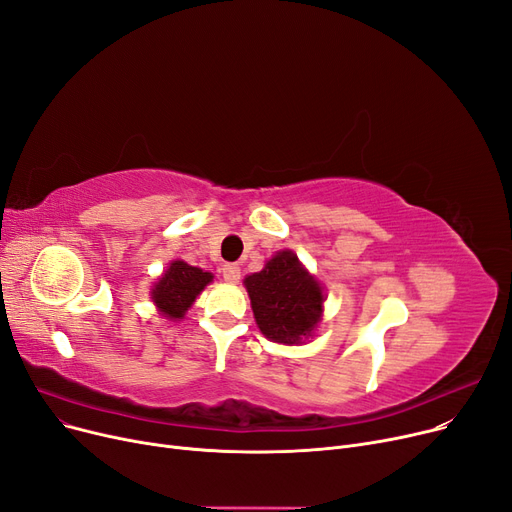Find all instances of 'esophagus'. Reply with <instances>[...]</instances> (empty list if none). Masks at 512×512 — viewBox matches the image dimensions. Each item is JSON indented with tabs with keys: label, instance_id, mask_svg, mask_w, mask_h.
<instances>
[{
	"label": "esophagus",
	"instance_id": "1",
	"mask_svg": "<svg viewBox=\"0 0 512 512\" xmlns=\"http://www.w3.org/2000/svg\"><path fill=\"white\" fill-rule=\"evenodd\" d=\"M222 276H224L226 282L234 284V282L240 280V267H238L236 263H226V265L222 267Z\"/></svg>",
	"mask_w": 512,
	"mask_h": 512
}]
</instances>
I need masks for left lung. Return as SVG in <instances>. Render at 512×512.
Listing matches in <instances>:
<instances>
[{"mask_svg":"<svg viewBox=\"0 0 512 512\" xmlns=\"http://www.w3.org/2000/svg\"><path fill=\"white\" fill-rule=\"evenodd\" d=\"M259 330L274 342L297 344L317 326L324 294L292 251L274 255L261 272L245 278Z\"/></svg>","mask_w":512,"mask_h":512,"instance_id":"1","label":"left lung"}]
</instances>
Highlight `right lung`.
Returning a JSON list of instances; mask_svg holds the SVG:
<instances>
[{
  "instance_id": "right-lung-1",
  "label": "right lung",
  "mask_w": 512,
  "mask_h": 512,
  "mask_svg": "<svg viewBox=\"0 0 512 512\" xmlns=\"http://www.w3.org/2000/svg\"><path fill=\"white\" fill-rule=\"evenodd\" d=\"M213 280L209 272L188 265L184 261L170 263L168 272L159 278L153 288V303L170 319H182L197 294Z\"/></svg>"
}]
</instances>
